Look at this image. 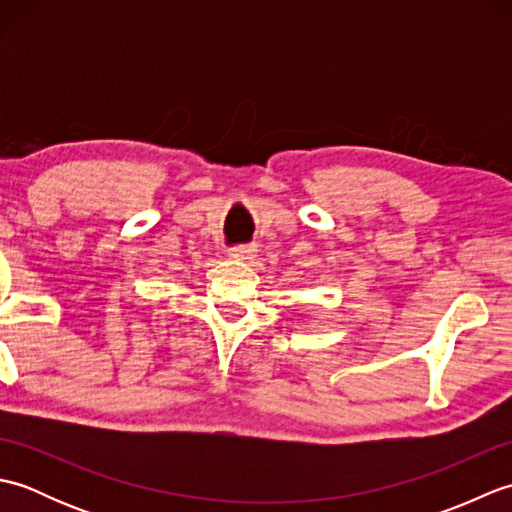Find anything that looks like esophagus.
<instances>
[{
	"instance_id": "1",
	"label": "esophagus",
	"mask_w": 512,
	"mask_h": 512,
	"mask_svg": "<svg viewBox=\"0 0 512 512\" xmlns=\"http://www.w3.org/2000/svg\"><path fill=\"white\" fill-rule=\"evenodd\" d=\"M253 253H255V248L246 246V244L228 248V257H231V259H250V257H253Z\"/></svg>"
}]
</instances>
